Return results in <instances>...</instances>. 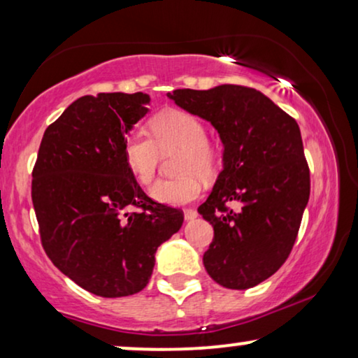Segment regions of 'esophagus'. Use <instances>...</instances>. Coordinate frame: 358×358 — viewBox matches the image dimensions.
<instances>
[{
  "label": "esophagus",
  "instance_id": "obj_1",
  "mask_svg": "<svg viewBox=\"0 0 358 358\" xmlns=\"http://www.w3.org/2000/svg\"><path fill=\"white\" fill-rule=\"evenodd\" d=\"M197 217H199L197 210H194V208L184 210V218H185V222H192V220L197 218Z\"/></svg>",
  "mask_w": 358,
  "mask_h": 358
}]
</instances>
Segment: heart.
I'll return each instance as SVG.
<instances>
[{
    "label": "heart",
    "instance_id": "b5f03b06",
    "mask_svg": "<svg viewBox=\"0 0 358 358\" xmlns=\"http://www.w3.org/2000/svg\"><path fill=\"white\" fill-rule=\"evenodd\" d=\"M150 134L134 130L125 136V163L141 184H150L158 171L163 151L180 150L178 169L182 176L163 179L151 187L155 200L168 205L194 202L202 192L200 178L208 179L217 174L220 153L207 138L203 122L185 110L169 109L156 114L150 120Z\"/></svg>",
    "mask_w": 358,
    "mask_h": 358
}]
</instances>
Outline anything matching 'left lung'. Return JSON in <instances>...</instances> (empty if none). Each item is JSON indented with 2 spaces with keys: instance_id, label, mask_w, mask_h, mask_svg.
<instances>
[{
  "instance_id": "left-lung-1",
  "label": "left lung",
  "mask_w": 358,
  "mask_h": 358,
  "mask_svg": "<svg viewBox=\"0 0 358 358\" xmlns=\"http://www.w3.org/2000/svg\"><path fill=\"white\" fill-rule=\"evenodd\" d=\"M208 120L223 143V171L199 213L213 227L208 275L246 290L273 275L295 244L310 199V168L296 120L252 87L222 85L168 92ZM238 201L240 208H227Z\"/></svg>"
}]
</instances>
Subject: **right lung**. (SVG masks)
Returning a JSON list of instances; mask_svg holds the SVG:
<instances>
[{"label": "right lung", "instance_id": "1", "mask_svg": "<svg viewBox=\"0 0 358 358\" xmlns=\"http://www.w3.org/2000/svg\"><path fill=\"white\" fill-rule=\"evenodd\" d=\"M150 96H83L43 134L32 171L41 241L58 271L104 298L129 296L150 282L155 254L184 213L153 202L124 158V141Z\"/></svg>", "mask_w": 358, "mask_h": 358}]
</instances>
